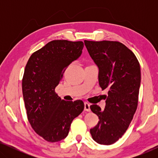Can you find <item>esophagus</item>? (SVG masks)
Returning a JSON list of instances; mask_svg holds the SVG:
<instances>
[{"mask_svg":"<svg viewBox=\"0 0 158 158\" xmlns=\"http://www.w3.org/2000/svg\"><path fill=\"white\" fill-rule=\"evenodd\" d=\"M84 106H85V107H84V110H85V111H90V103H88L87 102H85V103H84Z\"/></svg>","mask_w":158,"mask_h":158,"instance_id":"34e87169","label":"esophagus"}]
</instances>
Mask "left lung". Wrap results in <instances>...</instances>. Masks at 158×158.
I'll list each match as a JSON object with an SVG mask.
<instances>
[{
	"label": "left lung",
	"mask_w": 158,
	"mask_h": 158,
	"mask_svg": "<svg viewBox=\"0 0 158 158\" xmlns=\"http://www.w3.org/2000/svg\"><path fill=\"white\" fill-rule=\"evenodd\" d=\"M88 53L98 66L101 89H109L102 111L94 104L91 111L98 116V124L90 129L94 141L109 145L124 135L138 104L141 70L132 52L116 41L85 40Z\"/></svg>",
	"instance_id": "1"
}]
</instances>
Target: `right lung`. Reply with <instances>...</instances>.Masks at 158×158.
Returning <instances> with one entry per match:
<instances>
[{
    "mask_svg": "<svg viewBox=\"0 0 158 158\" xmlns=\"http://www.w3.org/2000/svg\"><path fill=\"white\" fill-rule=\"evenodd\" d=\"M83 47L81 41H51L34 52L26 64L22 92L27 118L34 131L47 142L64 139L73 120L84 109L83 101L62 100L55 90Z\"/></svg>",
    "mask_w": 158,
    "mask_h": 158,
    "instance_id": "add662e5",
    "label": "right lung"
}]
</instances>
